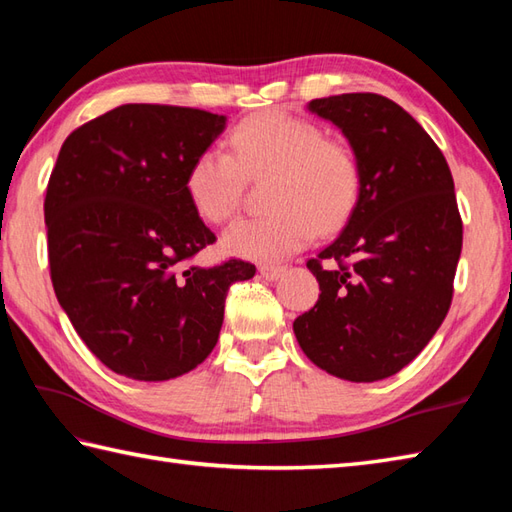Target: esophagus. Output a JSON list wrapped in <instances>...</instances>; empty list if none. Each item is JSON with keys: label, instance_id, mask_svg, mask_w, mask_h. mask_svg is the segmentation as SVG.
<instances>
[{"label": "esophagus", "instance_id": "1", "mask_svg": "<svg viewBox=\"0 0 512 512\" xmlns=\"http://www.w3.org/2000/svg\"><path fill=\"white\" fill-rule=\"evenodd\" d=\"M286 273L284 266H259V275H262L266 281H277L281 275Z\"/></svg>", "mask_w": 512, "mask_h": 512}]
</instances>
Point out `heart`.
Returning a JSON list of instances; mask_svg holds the SVG:
<instances>
[{
  "mask_svg": "<svg viewBox=\"0 0 512 512\" xmlns=\"http://www.w3.org/2000/svg\"><path fill=\"white\" fill-rule=\"evenodd\" d=\"M231 154L206 149L193 158L184 191L202 220L233 217L246 178L270 176V213L235 222L222 237L224 253L273 264L306 248L314 235L334 233L350 220L361 195L354 151L323 136L306 118L268 112L239 123L228 136Z\"/></svg>",
  "mask_w": 512,
  "mask_h": 512,
  "instance_id": "1",
  "label": "heart"
}]
</instances>
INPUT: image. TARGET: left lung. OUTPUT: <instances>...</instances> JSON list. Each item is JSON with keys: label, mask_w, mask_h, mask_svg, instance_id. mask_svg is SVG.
<instances>
[{"label": "left lung", "mask_w": 512, "mask_h": 512, "mask_svg": "<svg viewBox=\"0 0 512 512\" xmlns=\"http://www.w3.org/2000/svg\"><path fill=\"white\" fill-rule=\"evenodd\" d=\"M361 165V195L343 233L310 259L319 301L292 323L325 372L374 383L416 358L447 317L462 220L442 151L380 94L314 99Z\"/></svg>", "instance_id": "1"}]
</instances>
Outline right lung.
I'll return each mask as SVG.
<instances>
[{"label": "right lung", "instance_id": "obj_1", "mask_svg": "<svg viewBox=\"0 0 512 512\" xmlns=\"http://www.w3.org/2000/svg\"><path fill=\"white\" fill-rule=\"evenodd\" d=\"M226 116L127 103L65 138L48 182L50 277L61 308L112 372L158 383L213 352L242 259L191 266L215 242L184 191Z\"/></svg>", "mask_w": 512, "mask_h": 512}]
</instances>
